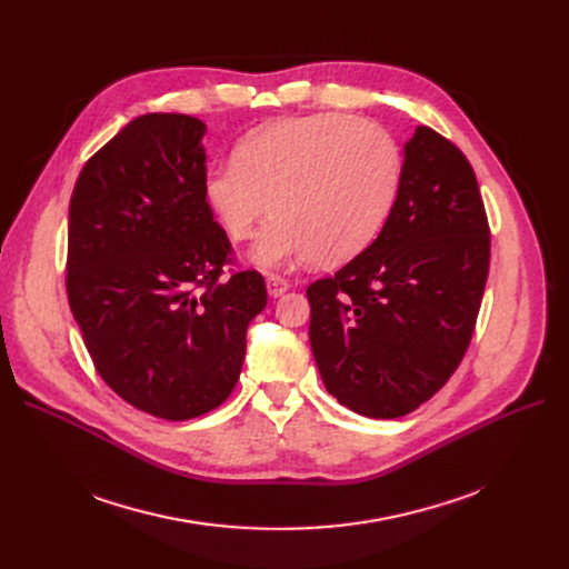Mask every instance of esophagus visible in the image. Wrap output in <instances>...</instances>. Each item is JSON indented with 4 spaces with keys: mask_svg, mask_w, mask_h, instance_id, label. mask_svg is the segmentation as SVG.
I'll use <instances>...</instances> for the list:
<instances>
[{
    "mask_svg": "<svg viewBox=\"0 0 569 569\" xmlns=\"http://www.w3.org/2000/svg\"><path fill=\"white\" fill-rule=\"evenodd\" d=\"M288 288H290V283L283 277H279V274H269L267 277V292L272 295V297H281Z\"/></svg>",
    "mask_w": 569,
    "mask_h": 569,
    "instance_id": "34e87169",
    "label": "esophagus"
}]
</instances>
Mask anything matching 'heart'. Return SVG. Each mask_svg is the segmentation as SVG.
I'll list each match as a JSON object with an SVG mask.
<instances>
[{
    "instance_id": "heart-1",
    "label": "heart",
    "mask_w": 569,
    "mask_h": 569,
    "mask_svg": "<svg viewBox=\"0 0 569 569\" xmlns=\"http://www.w3.org/2000/svg\"><path fill=\"white\" fill-rule=\"evenodd\" d=\"M390 133L346 112L286 117L247 133L234 159L204 172L202 196L232 242L251 239L269 204L277 214L253 258L343 262L380 232L399 189Z\"/></svg>"
}]
</instances>
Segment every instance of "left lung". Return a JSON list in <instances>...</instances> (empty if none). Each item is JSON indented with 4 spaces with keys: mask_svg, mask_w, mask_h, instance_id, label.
Segmentation results:
<instances>
[{
    "mask_svg": "<svg viewBox=\"0 0 569 569\" xmlns=\"http://www.w3.org/2000/svg\"><path fill=\"white\" fill-rule=\"evenodd\" d=\"M403 154L399 193L373 244L307 288L327 392L376 420L420 408L457 371L491 258L485 202L461 149L417 127Z\"/></svg>",
    "mask_w": 569,
    "mask_h": 569,
    "instance_id": "left-lung-1",
    "label": "left lung"
}]
</instances>
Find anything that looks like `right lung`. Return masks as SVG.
Segmentation results:
<instances>
[{"label":"right lung","mask_w":569,"mask_h":569,"mask_svg":"<svg viewBox=\"0 0 569 569\" xmlns=\"http://www.w3.org/2000/svg\"><path fill=\"white\" fill-rule=\"evenodd\" d=\"M202 136L189 114L136 117L84 163L69 204L67 295L87 352L114 395L170 422L230 397L267 305L260 272L223 269Z\"/></svg>","instance_id":"obj_1"}]
</instances>
